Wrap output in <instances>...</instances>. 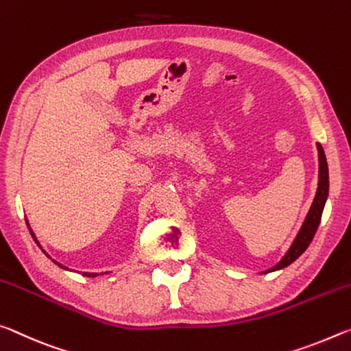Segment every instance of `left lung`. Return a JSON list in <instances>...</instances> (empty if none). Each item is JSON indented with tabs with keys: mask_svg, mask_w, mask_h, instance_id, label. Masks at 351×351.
<instances>
[{
	"mask_svg": "<svg viewBox=\"0 0 351 351\" xmlns=\"http://www.w3.org/2000/svg\"><path fill=\"white\" fill-rule=\"evenodd\" d=\"M317 151H319V186H317V193H315V197L313 200L311 208H309L308 215L305 217V222H303L300 232H298L294 243H292V245L289 247V250L286 252V255L281 258V261L278 264H275L272 269H269V271H266L264 274L278 271V269H283L286 266H289L291 263H294L297 258L308 249V245L311 244L315 232H317V227L322 219V213H324L326 197H328V186H330L328 165H326L324 147H322L319 143H317Z\"/></svg>",
	"mask_w": 351,
	"mask_h": 351,
	"instance_id": "8db88e82",
	"label": "left lung"
}]
</instances>
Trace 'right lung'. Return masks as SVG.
Returning a JSON list of instances; mask_svg holds the SVG:
<instances>
[{
  "mask_svg": "<svg viewBox=\"0 0 351 351\" xmlns=\"http://www.w3.org/2000/svg\"><path fill=\"white\" fill-rule=\"evenodd\" d=\"M27 227H29V226H27ZM29 232H31V234H32V238H34V239H36V237H34V233H32V230H31V228H29ZM36 243L38 244V241H37V239H36ZM38 247H40V244H38ZM43 252H45V250H43ZM54 263H57V261H54ZM59 266H60V267H63V266H62V264H59ZM63 269H66V267H63ZM84 275H85V277H95V275H96V274H87V272H85Z\"/></svg>",
  "mask_w": 351,
  "mask_h": 351,
  "instance_id": "add662e5",
  "label": "right lung"
}]
</instances>
